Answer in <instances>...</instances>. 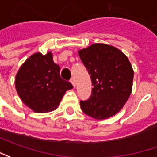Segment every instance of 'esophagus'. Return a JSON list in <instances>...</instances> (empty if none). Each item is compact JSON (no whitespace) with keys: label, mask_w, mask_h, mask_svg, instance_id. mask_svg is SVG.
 I'll return each instance as SVG.
<instances>
[{"label":"esophagus","mask_w":157,"mask_h":157,"mask_svg":"<svg viewBox=\"0 0 157 157\" xmlns=\"http://www.w3.org/2000/svg\"><path fill=\"white\" fill-rule=\"evenodd\" d=\"M70 82H71V83H72V85H73V87L75 88V80L74 78H72L71 80H70Z\"/></svg>","instance_id":"esophagus-1"}]
</instances>
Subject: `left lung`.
I'll return each instance as SVG.
<instances>
[{
	"label": "left lung",
	"mask_w": 157,
	"mask_h": 157,
	"mask_svg": "<svg viewBox=\"0 0 157 157\" xmlns=\"http://www.w3.org/2000/svg\"><path fill=\"white\" fill-rule=\"evenodd\" d=\"M78 54L94 87L89 100L80 101L82 110L97 120L115 116L132 92L131 63L120 49L104 43H94Z\"/></svg>",
	"instance_id": "8db88e82"
}]
</instances>
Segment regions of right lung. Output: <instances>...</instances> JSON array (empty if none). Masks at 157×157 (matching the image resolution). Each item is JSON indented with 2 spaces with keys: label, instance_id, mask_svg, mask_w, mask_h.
<instances>
[{
  "label": "right lung",
  "instance_id": "right-lung-1",
  "mask_svg": "<svg viewBox=\"0 0 157 157\" xmlns=\"http://www.w3.org/2000/svg\"><path fill=\"white\" fill-rule=\"evenodd\" d=\"M60 69L51 52H37L23 62L15 75V89L25 105L36 113L56 109L66 91L73 89L61 78Z\"/></svg>",
  "mask_w": 157,
  "mask_h": 157
}]
</instances>
